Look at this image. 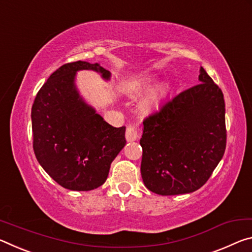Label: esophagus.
<instances>
[{"label":"esophagus","instance_id":"1","mask_svg":"<svg viewBox=\"0 0 252 252\" xmlns=\"http://www.w3.org/2000/svg\"><path fill=\"white\" fill-rule=\"evenodd\" d=\"M125 136H126V141L127 142H134V141H136V139H137V137H138L137 129H136V127L135 126H131V125L127 127Z\"/></svg>","mask_w":252,"mask_h":252}]
</instances>
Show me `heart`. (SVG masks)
I'll list each match as a JSON object with an SVG mask.
<instances>
[{"instance_id":"1","label":"heart","mask_w":252,"mask_h":252,"mask_svg":"<svg viewBox=\"0 0 252 252\" xmlns=\"http://www.w3.org/2000/svg\"><path fill=\"white\" fill-rule=\"evenodd\" d=\"M151 84H152L151 80L145 82V85H144L141 89L136 90L134 93V96H137V94H141L143 90H147L151 87ZM160 94H162V90H158V92L152 93L146 99H144L141 104V109L144 111V113H151V111H153L156 107H158L159 101H160Z\"/></svg>"}]
</instances>
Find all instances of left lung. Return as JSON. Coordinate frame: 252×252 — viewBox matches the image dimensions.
I'll use <instances>...</instances> for the list:
<instances>
[{
    "instance_id": "obj_1",
    "label": "left lung",
    "mask_w": 252,
    "mask_h": 252,
    "mask_svg": "<svg viewBox=\"0 0 252 252\" xmlns=\"http://www.w3.org/2000/svg\"><path fill=\"white\" fill-rule=\"evenodd\" d=\"M199 82L165 102L143 123L142 179L156 194L196 191L223 158V94L202 67Z\"/></svg>"
}]
</instances>
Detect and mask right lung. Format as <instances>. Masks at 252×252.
Segmentation results:
<instances>
[{
  "instance_id": "1",
  "label": "right lung",
  "mask_w": 252,
  "mask_h": 252,
  "mask_svg": "<svg viewBox=\"0 0 252 252\" xmlns=\"http://www.w3.org/2000/svg\"><path fill=\"white\" fill-rule=\"evenodd\" d=\"M80 70H93L106 81L111 76L101 65L86 61L57 69L33 102V150L58 184L90 191L106 182L111 162L126 145V128L109 125L86 102L76 86Z\"/></svg>"
}]
</instances>
